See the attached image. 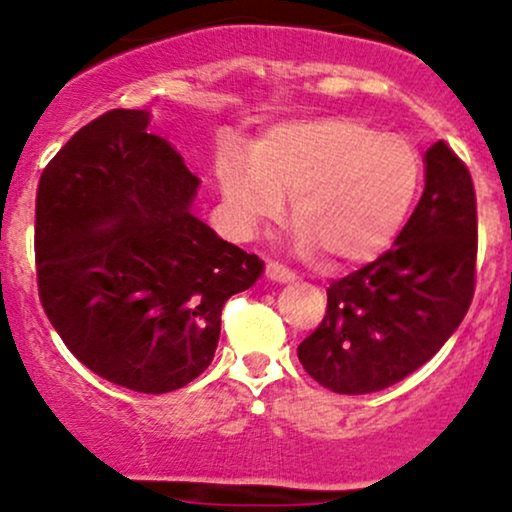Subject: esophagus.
Returning a JSON list of instances; mask_svg holds the SVG:
<instances>
[{
  "label": "esophagus",
  "mask_w": 512,
  "mask_h": 512,
  "mask_svg": "<svg viewBox=\"0 0 512 512\" xmlns=\"http://www.w3.org/2000/svg\"><path fill=\"white\" fill-rule=\"evenodd\" d=\"M267 276L272 281H276V284H289V281L296 279V274H293L289 267H284V264H279V262H269L267 264Z\"/></svg>",
  "instance_id": "1"
}]
</instances>
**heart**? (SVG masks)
I'll return each instance as SVG.
<instances>
[{
	"mask_svg": "<svg viewBox=\"0 0 512 512\" xmlns=\"http://www.w3.org/2000/svg\"><path fill=\"white\" fill-rule=\"evenodd\" d=\"M219 185L240 226L276 219L291 195L296 250L317 248L332 262H356L390 243L421 182V154L402 134H383L356 117L281 122L252 151L226 146Z\"/></svg>",
	"mask_w": 512,
	"mask_h": 512,
	"instance_id": "heart-1",
	"label": "heart"
}]
</instances>
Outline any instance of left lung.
<instances>
[{
	"label": "left lung",
	"instance_id": "obj_1",
	"mask_svg": "<svg viewBox=\"0 0 512 512\" xmlns=\"http://www.w3.org/2000/svg\"><path fill=\"white\" fill-rule=\"evenodd\" d=\"M426 187L395 245L327 289L320 327L298 346L308 375L368 395L421 368L460 327L477 279V197L455 151L424 156Z\"/></svg>",
	"mask_w": 512,
	"mask_h": 512
}]
</instances>
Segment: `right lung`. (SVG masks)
Instances as JSON below:
<instances>
[{
  "instance_id": "obj_1",
  "label": "right lung",
  "mask_w": 512,
  "mask_h": 512,
  "mask_svg": "<svg viewBox=\"0 0 512 512\" xmlns=\"http://www.w3.org/2000/svg\"><path fill=\"white\" fill-rule=\"evenodd\" d=\"M146 110H110L45 166L35 269L45 315L93 373L163 395L202 375L223 303L264 262L192 214L199 178Z\"/></svg>"
}]
</instances>
